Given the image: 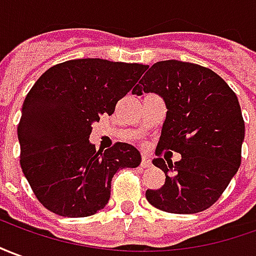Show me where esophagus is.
<instances>
[{"label":"esophagus","instance_id":"1","mask_svg":"<svg viewBox=\"0 0 256 256\" xmlns=\"http://www.w3.org/2000/svg\"><path fill=\"white\" fill-rule=\"evenodd\" d=\"M140 166H142V167H150V166H152L150 158H148V156H142V160H140Z\"/></svg>","mask_w":256,"mask_h":256}]
</instances>
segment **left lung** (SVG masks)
Masks as SVG:
<instances>
[{
	"instance_id": "8db88e82",
	"label": "left lung",
	"mask_w": 256,
	"mask_h": 256,
	"mask_svg": "<svg viewBox=\"0 0 256 256\" xmlns=\"http://www.w3.org/2000/svg\"><path fill=\"white\" fill-rule=\"evenodd\" d=\"M142 92L158 94L167 107L153 160L166 182L146 191L148 202L177 214L210 208L241 164L246 126L236 93L212 70L177 60L152 65L132 93ZM163 150L177 151L182 160L166 164Z\"/></svg>"
}]
</instances>
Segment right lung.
Here are the masks:
<instances>
[{"label": "right lung", "instance_id": "obj_1", "mask_svg": "<svg viewBox=\"0 0 256 256\" xmlns=\"http://www.w3.org/2000/svg\"><path fill=\"white\" fill-rule=\"evenodd\" d=\"M146 68L102 58L70 60L33 84L18 139L22 172L46 209L64 218L92 216L107 205L114 174L140 164L136 148L117 142L96 152L89 135L92 124L114 112Z\"/></svg>", "mask_w": 256, "mask_h": 256}]
</instances>
